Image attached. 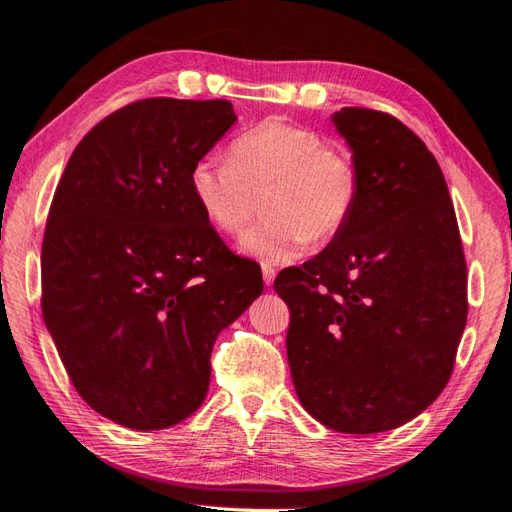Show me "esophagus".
<instances>
[{
	"instance_id": "1",
	"label": "esophagus",
	"mask_w": 512,
	"mask_h": 512,
	"mask_svg": "<svg viewBox=\"0 0 512 512\" xmlns=\"http://www.w3.org/2000/svg\"><path fill=\"white\" fill-rule=\"evenodd\" d=\"M261 272H264V283L272 285L274 276H276V268L272 264H264V266H261Z\"/></svg>"
}]
</instances>
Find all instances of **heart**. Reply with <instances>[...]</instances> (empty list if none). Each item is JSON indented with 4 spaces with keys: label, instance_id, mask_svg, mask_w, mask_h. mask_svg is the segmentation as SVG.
<instances>
[{
    "label": "heart",
    "instance_id": "1",
    "mask_svg": "<svg viewBox=\"0 0 512 512\" xmlns=\"http://www.w3.org/2000/svg\"><path fill=\"white\" fill-rule=\"evenodd\" d=\"M191 188L212 227L240 233L264 197L266 216L242 236V251L283 264L306 242H330L352 216L358 173L347 152L311 128L266 120L231 143L229 158L203 156Z\"/></svg>",
    "mask_w": 512,
    "mask_h": 512
}]
</instances>
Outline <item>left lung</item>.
Instances as JSON below:
<instances>
[{"instance_id":"8db88e82","label":"left lung","mask_w":512,"mask_h":512,"mask_svg":"<svg viewBox=\"0 0 512 512\" xmlns=\"http://www.w3.org/2000/svg\"><path fill=\"white\" fill-rule=\"evenodd\" d=\"M358 199L317 257L285 268L287 360L302 407L339 433L397 429L440 397L467 319V266L444 173L390 113L332 115Z\"/></svg>"}]
</instances>
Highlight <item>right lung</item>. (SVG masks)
<instances>
[{
    "label": "right lung",
    "instance_id": "add662e5",
    "mask_svg": "<svg viewBox=\"0 0 512 512\" xmlns=\"http://www.w3.org/2000/svg\"><path fill=\"white\" fill-rule=\"evenodd\" d=\"M233 122L229 100L130 102L81 139L55 188L42 317L81 399L128 429L197 412L218 332L264 291L191 188Z\"/></svg>",
    "mask_w": 512,
    "mask_h": 512
}]
</instances>
